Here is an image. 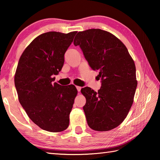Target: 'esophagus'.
Here are the masks:
<instances>
[{
  "label": "esophagus",
  "instance_id": "34e87169",
  "mask_svg": "<svg viewBox=\"0 0 160 160\" xmlns=\"http://www.w3.org/2000/svg\"><path fill=\"white\" fill-rule=\"evenodd\" d=\"M76 88L78 89V91L80 92V90H81V88H81V87H79V86H76Z\"/></svg>",
  "mask_w": 160,
  "mask_h": 160
}]
</instances>
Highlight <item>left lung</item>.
<instances>
[{
  "instance_id": "1",
  "label": "left lung",
  "mask_w": 160,
  "mask_h": 160,
  "mask_svg": "<svg viewBox=\"0 0 160 160\" xmlns=\"http://www.w3.org/2000/svg\"><path fill=\"white\" fill-rule=\"evenodd\" d=\"M73 43L80 46L101 80L97 92L88 87L81 89L86 98L83 110L88 125L98 132L114 129L124 121L132 106L137 87L134 62L122 42L108 31L98 28L80 31Z\"/></svg>"
}]
</instances>
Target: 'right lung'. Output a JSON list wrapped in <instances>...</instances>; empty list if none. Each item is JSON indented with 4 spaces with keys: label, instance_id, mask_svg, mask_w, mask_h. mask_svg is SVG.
<instances>
[{
    "label": "right lung",
    "instance_id": "1",
    "mask_svg": "<svg viewBox=\"0 0 160 160\" xmlns=\"http://www.w3.org/2000/svg\"><path fill=\"white\" fill-rule=\"evenodd\" d=\"M76 31H50L36 38L20 57L14 75L19 103L43 130L60 132L68 128L78 90L73 85L53 82L62 71L64 54Z\"/></svg>",
    "mask_w": 160,
    "mask_h": 160
}]
</instances>
